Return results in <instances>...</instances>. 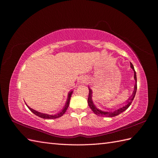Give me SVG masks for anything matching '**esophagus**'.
Wrapping results in <instances>:
<instances>
[{
  "label": "esophagus",
  "instance_id": "34e87169",
  "mask_svg": "<svg viewBox=\"0 0 158 158\" xmlns=\"http://www.w3.org/2000/svg\"><path fill=\"white\" fill-rule=\"evenodd\" d=\"M81 80V83H87L88 82V80L86 78H84V77H82V78L80 79Z\"/></svg>",
  "mask_w": 158,
  "mask_h": 158
}]
</instances>
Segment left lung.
<instances>
[{
	"mask_svg": "<svg viewBox=\"0 0 158 158\" xmlns=\"http://www.w3.org/2000/svg\"><path fill=\"white\" fill-rule=\"evenodd\" d=\"M131 67L134 70V78H135V80L136 81V84L135 85V88H134L132 95L128 98L127 101H126V105L125 106H123V107H121L120 108H118L117 109H114V111H102V110L98 109L94 104L93 101H92V90L89 88V95H88V106L95 114H97V115H98V116L113 117H115L117 115H118L119 114H121L123 111H125V110H127L129 107V106H131V104L132 103L134 98H135V97L136 89H137L136 74V72L135 70V68H134V66L131 63Z\"/></svg>",
	"mask_w": 158,
	"mask_h": 158,
	"instance_id": "8db88e82",
	"label": "left lung"
}]
</instances>
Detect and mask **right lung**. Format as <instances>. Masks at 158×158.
Masks as SVG:
<instances>
[{"mask_svg": "<svg viewBox=\"0 0 158 158\" xmlns=\"http://www.w3.org/2000/svg\"><path fill=\"white\" fill-rule=\"evenodd\" d=\"M73 91H71V92H70L68 94V98H67V101H66V103H65V106L63 108V109L61 110V111H60L59 112H58L56 114H45V113H40V112H38L37 111H35V110L31 108H30L29 106H27V105H26V106H27V107L29 108V109L30 110V111L33 113L35 114V115L40 117L42 118H46V119H53V118H59V117H60L63 115V114H64V113L66 112V110H67L69 106V103H70V98H71V95L72 94H73Z\"/></svg>", "mask_w": 158, "mask_h": 158, "instance_id": "obj_1", "label": "right lung"}]
</instances>
